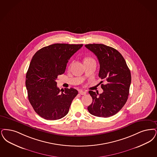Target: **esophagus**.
<instances>
[{
  "label": "esophagus",
  "mask_w": 157,
  "mask_h": 157,
  "mask_svg": "<svg viewBox=\"0 0 157 157\" xmlns=\"http://www.w3.org/2000/svg\"><path fill=\"white\" fill-rule=\"evenodd\" d=\"M79 94L81 95H85L86 94V92L85 91H83V90H79Z\"/></svg>",
  "instance_id": "obj_1"
}]
</instances>
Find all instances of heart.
I'll use <instances>...</instances> for the list:
<instances>
[{
    "label": "heart",
    "mask_w": 157,
    "mask_h": 157,
    "mask_svg": "<svg viewBox=\"0 0 157 157\" xmlns=\"http://www.w3.org/2000/svg\"><path fill=\"white\" fill-rule=\"evenodd\" d=\"M94 61V59L92 58V57L90 56H86L85 58V59H84V63H86V62H89V61Z\"/></svg>",
    "instance_id": "heart-1"
}]
</instances>
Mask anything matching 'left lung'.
<instances>
[{
    "label": "left lung",
    "mask_w": 157,
    "mask_h": 157,
    "mask_svg": "<svg viewBox=\"0 0 157 157\" xmlns=\"http://www.w3.org/2000/svg\"><path fill=\"white\" fill-rule=\"evenodd\" d=\"M85 47L97 56L100 64L99 77L107 82L101 85L103 90L101 94L89 91L93 101L88 111L97 117L112 116L127 101L132 80L130 71L123 56L112 47L101 44H86Z\"/></svg>",
    "instance_id": "1"
}]
</instances>
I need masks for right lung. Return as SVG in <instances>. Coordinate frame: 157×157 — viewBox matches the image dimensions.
Masks as SVG:
<instances>
[{"instance_id":"add662e5","label":"right lung","mask_w":157,"mask_h":157,"mask_svg":"<svg viewBox=\"0 0 157 157\" xmlns=\"http://www.w3.org/2000/svg\"><path fill=\"white\" fill-rule=\"evenodd\" d=\"M82 46L52 44L41 48L33 56L25 76L28 99L34 111L45 119H60L68 113L78 92L74 88H65L61 93L56 80L65 72L69 58Z\"/></svg>"}]
</instances>
